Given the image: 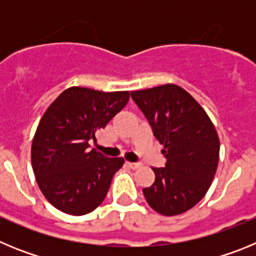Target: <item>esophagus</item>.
Here are the masks:
<instances>
[{
  "instance_id": "esophagus-1",
  "label": "esophagus",
  "mask_w": 256,
  "mask_h": 256,
  "mask_svg": "<svg viewBox=\"0 0 256 256\" xmlns=\"http://www.w3.org/2000/svg\"><path fill=\"white\" fill-rule=\"evenodd\" d=\"M126 166H128V168H130V169H137V168H140V166H141V164H138V162H126Z\"/></svg>"
}]
</instances>
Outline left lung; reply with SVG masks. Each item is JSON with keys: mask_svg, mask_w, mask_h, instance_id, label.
<instances>
[{"mask_svg": "<svg viewBox=\"0 0 256 256\" xmlns=\"http://www.w3.org/2000/svg\"><path fill=\"white\" fill-rule=\"evenodd\" d=\"M162 144L164 168H152L155 182L144 188L148 204L165 216L195 206L206 195L219 160L216 126L200 104L182 87L162 84L130 92Z\"/></svg>", "mask_w": 256, "mask_h": 256, "instance_id": "1", "label": "left lung"}]
</instances>
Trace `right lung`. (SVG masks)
<instances>
[{
	"label": "right lung",
	"mask_w": 256,
	"mask_h": 256,
	"mask_svg": "<svg viewBox=\"0 0 256 256\" xmlns=\"http://www.w3.org/2000/svg\"><path fill=\"white\" fill-rule=\"evenodd\" d=\"M130 92L70 87L40 119L32 142V166L50 204L70 216L94 212L106 198L123 158H105L90 141L120 112Z\"/></svg>",
	"instance_id": "right-lung-1"
}]
</instances>
